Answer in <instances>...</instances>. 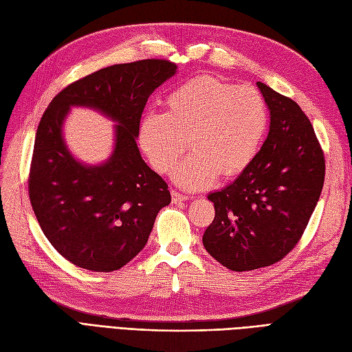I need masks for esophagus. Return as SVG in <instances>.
I'll return each mask as SVG.
<instances>
[{"mask_svg": "<svg viewBox=\"0 0 352 352\" xmlns=\"http://www.w3.org/2000/svg\"><path fill=\"white\" fill-rule=\"evenodd\" d=\"M170 196H173V202H174V204H178V202H183V201H187V199H188V197H187L186 195L178 193L177 190L170 192Z\"/></svg>", "mask_w": 352, "mask_h": 352, "instance_id": "obj_1", "label": "esophagus"}]
</instances>
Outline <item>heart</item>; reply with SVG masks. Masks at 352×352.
I'll use <instances>...</instances> for the list:
<instances>
[{
    "mask_svg": "<svg viewBox=\"0 0 352 352\" xmlns=\"http://www.w3.org/2000/svg\"><path fill=\"white\" fill-rule=\"evenodd\" d=\"M269 123L263 95L212 76H199L165 99V113L142 116L138 142L151 166L168 174L188 147L195 150L174 170L188 190L208 187L220 175H239L262 146Z\"/></svg>",
    "mask_w": 352,
    "mask_h": 352,
    "instance_id": "heart-1",
    "label": "heart"
}]
</instances>
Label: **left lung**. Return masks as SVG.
Returning a JSON list of instances; mask_svg holds the SVG:
<instances>
[{"label": "left lung", "mask_w": 352, "mask_h": 352, "mask_svg": "<svg viewBox=\"0 0 352 352\" xmlns=\"http://www.w3.org/2000/svg\"><path fill=\"white\" fill-rule=\"evenodd\" d=\"M270 111L267 138L230 186L208 195L215 217L204 247L235 272L270 266L300 241L317 206L326 160L308 117L293 99L257 82Z\"/></svg>", "instance_id": "8db88e82"}]
</instances>
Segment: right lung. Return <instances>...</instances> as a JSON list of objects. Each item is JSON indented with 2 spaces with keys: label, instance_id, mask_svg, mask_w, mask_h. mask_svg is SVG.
Returning a JSON list of instances; mask_svg holds the SVG:
<instances>
[{
  "label": "right lung",
  "instance_id": "1",
  "mask_svg": "<svg viewBox=\"0 0 352 352\" xmlns=\"http://www.w3.org/2000/svg\"><path fill=\"white\" fill-rule=\"evenodd\" d=\"M166 59L111 65L68 85L44 111L31 159L28 193L40 228L68 262L94 272L123 267L147 244L168 184L142 160L135 138L148 96L175 74ZM71 104L99 109L120 123L105 164L86 167L61 138Z\"/></svg>",
  "mask_w": 352,
  "mask_h": 352
}]
</instances>
